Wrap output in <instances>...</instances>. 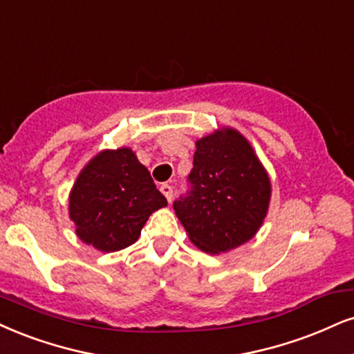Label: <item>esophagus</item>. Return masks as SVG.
<instances>
[{
	"label": "esophagus",
	"instance_id": "1",
	"mask_svg": "<svg viewBox=\"0 0 354 354\" xmlns=\"http://www.w3.org/2000/svg\"><path fill=\"white\" fill-rule=\"evenodd\" d=\"M160 192H162V194H164V197L167 198V202H169V203L172 202V197H174V190H172V187H170L169 184H164V185H160Z\"/></svg>",
	"mask_w": 354,
	"mask_h": 354
}]
</instances>
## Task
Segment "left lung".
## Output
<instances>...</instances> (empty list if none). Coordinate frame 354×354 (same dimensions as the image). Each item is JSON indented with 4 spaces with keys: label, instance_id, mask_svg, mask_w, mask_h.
<instances>
[{
    "label": "left lung",
    "instance_id": "8db88e82",
    "mask_svg": "<svg viewBox=\"0 0 354 354\" xmlns=\"http://www.w3.org/2000/svg\"><path fill=\"white\" fill-rule=\"evenodd\" d=\"M189 190L174 202L195 246L220 254L241 246L263 225L270 198L268 174L238 131L197 141Z\"/></svg>",
    "mask_w": 354,
    "mask_h": 354
}]
</instances>
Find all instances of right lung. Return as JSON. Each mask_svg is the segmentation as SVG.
Masks as SVG:
<instances>
[{
  "label": "right lung",
  "mask_w": 354,
  "mask_h": 354,
  "mask_svg": "<svg viewBox=\"0 0 354 354\" xmlns=\"http://www.w3.org/2000/svg\"><path fill=\"white\" fill-rule=\"evenodd\" d=\"M82 241L120 251L141 234L151 213L167 205L149 170L128 147L103 151L78 176L68 202Z\"/></svg>",
  "instance_id": "right-lung-1"
}]
</instances>
